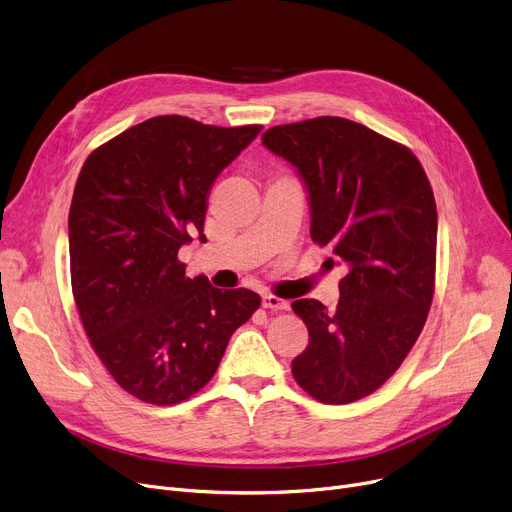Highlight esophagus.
Wrapping results in <instances>:
<instances>
[{"mask_svg":"<svg viewBox=\"0 0 512 512\" xmlns=\"http://www.w3.org/2000/svg\"><path fill=\"white\" fill-rule=\"evenodd\" d=\"M261 305H263L265 309H274V311H286V309L290 307V305H288V301H284V299L276 297V294H263Z\"/></svg>","mask_w":512,"mask_h":512,"instance_id":"obj_1","label":"esophagus"}]
</instances>
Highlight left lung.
Returning <instances> with one entry per match:
<instances>
[{
	"instance_id": "8db88e82",
	"label": "left lung",
	"mask_w": 512,
	"mask_h": 512,
	"mask_svg": "<svg viewBox=\"0 0 512 512\" xmlns=\"http://www.w3.org/2000/svg\"><path fill=\"white\" fill-rule=\"evenodd\" d=\"M261 141L297 168L309 193L311 238L348 267L334 313L315 299L292 303L309 330L292 375L319 402H355L405 361L432 307V184L405 145L346 118L274 126Z\"/></svg>"
}]
</instances>
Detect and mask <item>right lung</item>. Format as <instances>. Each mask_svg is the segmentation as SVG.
Listing matches in <instances>:
<instances>
[{
  "label": "right lung",
  "mask_w": 512,
  "mask_h": 512,
  "mask_svg": "<svg viewBox=\"0 0 512 512\" xmlns=\"http://www.w3.org/2000/svg\"><path fill=\"white\" fill-rule=\"evenodd\" d=\"M263 126L157 116L97 147L68 215L74 303L93 351L128 394L178 405L218 369L259 309L247 288L186 278L178 249L203 236L207 197Z\"/></svg>",
  "instance_id": "1"
}]
</instances>
